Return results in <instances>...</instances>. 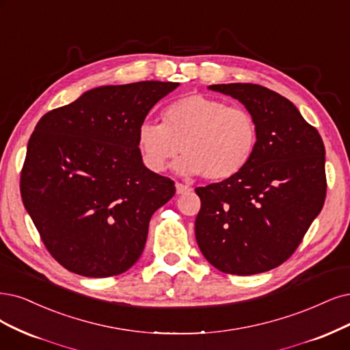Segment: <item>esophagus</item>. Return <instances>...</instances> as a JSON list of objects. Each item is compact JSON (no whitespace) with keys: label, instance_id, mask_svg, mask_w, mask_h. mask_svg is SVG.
I'll use <instances>...</instances> for the list:
<instances>
[{"label":"esophagus","instance_id":"1","mask_svg":"<svg viewBox=\"0 0 350 350\" xmlns=\"http://www.w3.org/2000/svg\"><path fill=\"white\" fill-rule=\"evenodd\" d=\"M191 191V187L187 186V185H183V183H177L176 185V193L177 195H186V193H190Z\"/></svg>","mask_w":350,"mask_h":350}]
</instances>
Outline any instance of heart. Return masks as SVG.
I'll use <instances>...</instances> for the list:
<instances>
[{"label": "heart", "mask_w": 350, "mask_h": 350, "mask_svg": "<svg viewBox=\"0 0 350 350\" xmlns=\"http://www.w3.org/2000/svg\"><path fill=\"white\" fill-rule=\"evenodd\" d=\"M258 125L242 107L202 94L178 98L161 111V124L141 122L137 150L150 172L161 173L176 155L174 167L182 174L226 180L241 173L254 159Z\"/></svg>", "instance_id": "heart-1"}]
</instances>
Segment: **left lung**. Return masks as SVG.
Masks as SVG:
<instances>
[{
  "mask_svg": "<svg viewBox=\"0 0 350 350\" xmlns=\"http://www.w3.org/2000/svg\"><path fill=\"white\" fill-rule=\"evenodd\" d=\"M209 89L242 102L260 138L241 173L196 189L202 202L196 241L222 273H265L295 252L325 204V144L317 129L274 90L254 83Z\"/></svg>",
  "mask_w": 350,
  "mask_h": 350,
  "instance_id": "obj_1",
  "label": "left lung"
}]
</instances>
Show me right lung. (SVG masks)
<instances>
[{
    "instance_id": "1",
    "label": "right lung",
    "mask_w": 350,
    "mask_h": 350,
    "mask_svg": "<svg viewBox=\"0 0 350 350\" xmlns=\"http://www.w3.org/2000/svg\"><path fill=\"white\" fill-rule=\"evenodd\" d=\"M177 86L96 88L37 122L21 168V199L46 250L70 273L105 278L138 261L152 213L176 187L142 164L137 131Z\"/></svg>"
}]
</instances>
